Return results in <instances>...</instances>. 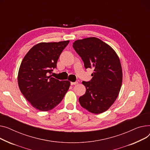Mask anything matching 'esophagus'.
<instances>
[{"instance_id":"1","label":"esophagus","mask_w":150,"mask_h":150,"mask_svg":"<svg viewBox=\"0 0 150 150\" xmlns=\"http://www.w3.org/2000/svg\"><path fill=\"white\" fill-rule=\"evenodd\" d=\"M78 82H71V85H76L77 84Z\"/></svg>"}]
</instances>
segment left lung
Instances as JSON below:
<instances>
[{
  "instance_id": "1",
  "label": "left lung",
  "mask_w": 150,
  "mask_h": 150,
  "mask_svg": "<svg viewBox=\"0 0 150 150\" xmlns=\"http://www.w3.org/2000/svg\"><path fill=\"white\" fill-rule=\"evenodd\" d=\"M73 47L83 61L85 68H93L92 79L82 82L85 94L79 99L81 106L90 112L108 110L116 100L122 82V69L116 52L97 38L76 40Z\"/></svg>"
}]
</instances>
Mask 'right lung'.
I'll return each instance as SVG.
<instances>
[{"label": "right lung", "mask_w": 150, "mask_h": 150, "mask_svg": "<svg viewBox=\"0 0 150 150\" xmlns=\"http://www.w3.org/2000/svg\"><path fill=\"white\" fill-rule=\"evenodd\" d=\"M69 40L41 42L32 47L23 59L18 73L21 93L32 106L42 111L53 109L62 100L70 82L50 75Z\"/></svg>", "instance_id": "1"}]
</instances>
